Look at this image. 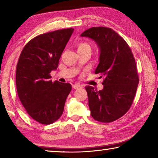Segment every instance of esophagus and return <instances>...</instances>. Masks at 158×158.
Wrapping results in <instances>:
<instances>
[{
    "mask_svg": "<svg viewBox=\"0 0 158 158\" xmlns=\"http://www.w3.org/2000/svg\"><path fill=\"white\" fill-rule=\"evenodd\" d=\"M73 88L74 89H80V88H82V85L79 84H74L73 85Z\"/></svg>",
    "mask_w": 158,
    "mask_h": 158,
    "instance_id": "obj_1",
    "label": "esophagus"
}]
</instances>
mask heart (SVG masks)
<instances>
[{"mask_svg": "<svg viewBox=\"0 0 158 158\" xmlns=\"http://www.w3.org/2000/svg\"><path fill=\"white\" fill-rule=\"evenodd\" d=\"M78 51H86L91 52V46L86 42H81L78 45Z\"/></svg>", "mask_w": 158, "mask_h": 158, "instance_id": "b5f03b06", "label": "heart"}]
</instances>
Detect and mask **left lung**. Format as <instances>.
Segmentation results:
<instances>
[{
  "label": "left lung",
  "mask_w": 158,
  "mask_h": 158,
  "mask_svg": "<svg viewBox=\"0 0 158 158\" xmlns=\"http://www.w3.org/2000/svg\"><path fill=\"white\" fill-rule=\"evenodd\" d=\"M81 36L93 40L100 48L95 73L105 77L102 90L85 88L90 114L97 121L113 122L127 113L137 92L139 79L135 58L125 40L110 28L92 27Z\"/></svg>",
  "instance_id": "left-lung-1"
}]
</instances>
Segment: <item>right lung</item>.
I'll use <instances>...</instances> for the list:
<instances>
[{
  "label": "right lung",
  "mask_w": 158,
  "mask_h": 158,
  "mask_svg": "<svg viewBox=\"0 0 158 158\" xmlns=\"http://www.w3.org/2000/svg\"><path fill=\"white\" fill-rule=\"evenodd\" d=\"M74 31L60 29L37 35L23 47L16 71L18 96L29 116L44 125L52 124L63 114L69 83L52 82L50 73L59 59Z\"/></svg>",
  "instance_id": "right-lung-1"
}]
</instances>
